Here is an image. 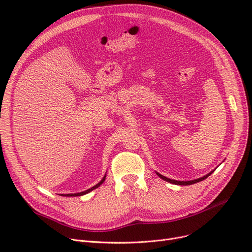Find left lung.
Listing matches in <instances>:
<instances>
[{
  "instance_id": "8db88e82",
  "label": "left lung",
  "mask_w": 252,
  "mask_h": 252,
  "mask_svg": "<svg viewBox=\"0 0 252 252\" xmlns=\"http://www.w3.org/2000/svg\"><path fill=\"white\" fill-rule=\"evenodd\" d=\"M214 173V170L213 171H210L209 174H207L206 176H204V177H202V178H199V179H197V180H193V181H186V182H184V181H176V180H171V179H168V178H166V177H164V176H162V175H160V174H158V173H156L157 174V176L159 177V178H161L162 180H164V181H166V182H169V183H171V184H175V185H181V186H188V185H192V184H195V183H198V182H200V181H203V180H205L208 176H210L211 174Z\"/></svg>"
}]
</instances>
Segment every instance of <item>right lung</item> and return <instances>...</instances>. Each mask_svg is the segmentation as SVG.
I'll use <instances>...</instances> for the list:
<instances>
[{
    "label": "right lung",
    "instance_id": "obj_1",
    "mask_svg": "<svg viewBox=\"0 0 252 252\" xmlns=\"http://www.w3.org/2000/svg\"><path fill=\"white\" fill-rule=\"evenodd\" d=\"M105 178H106V176H104V178L97 184V185H95L94 187H92L91 189H88V190H86V191H84V192H79V193H74V194H65V195H61V196H67V197H75V196H82V195H85V194H88L89 192H91V191H93L94 189H96V188H98V187H100V185H102L103 184V182L105 181Z\"/></svg>",
    "mask_w": 252,
    "mask_h": 252
}]
</instances>
